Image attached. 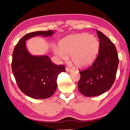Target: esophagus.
Segmentation results:
<instances>
[{
    "instance_id": "esophagus-1",
    "label": "esophagus",
    "mask_w": 130,
    "mask_h": 130,
    "mask_svg": "<svg viewBox=\"0 0 130 130\" xmlns=\"http://www.w3.org/2000/svg\"><path fill=\"white\" fill-rule=\"evenodd\" d=\"M66 70L67 72H71L72 71L71 68H70L69 67H67L66 68Z\"/></svg>"
}]
</instances>
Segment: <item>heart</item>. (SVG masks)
<instances>
[{
    "label": "heart",
    "mask_w": 130,
    "mask_h": 130,
    "mask_svg": "<svg viewBox=\"0 0 130 130\" xmlns=\"http://www.w3.org/2000/svg\"><path fill=\"white\" fill-rule=\"evenodd\" d=\"M60 50L55 53L63 59L70 55L72 61L77 67L86 68L95 61L99 52L100 43L93 35L81 34L72 35L62 39L58 42Z\"/></svg>",
    "instance_id": "b5f03b06"
}]
</instances>
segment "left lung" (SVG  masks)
Wrapping results in <instances>:
<instances>
[{"label": "left lung", "instance_id": "left-lung-1", "mask_svg": "<svg viewBox=\"0 0 130 130\" xmlns=\"http://www.w3.org/2000/svg\"><path fill=\"white\" fill-rule=\"evenodd\" d=\"M96 33L100 41L99 54L91 66L80 71L77 84L80 93L88 97L101 95L111 88L119 63L115 44L100 31Z\"/></svg>", "mask_w": 130, "mask_h": 130}]
</instances>
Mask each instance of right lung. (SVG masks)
<instances>
[{
  "label": "right lung",
  "mask_w": 130,
  "mask_h": 130,
  "mask_svg": "<svg viewBox=\"0 0 130 130\" xmlns=\"http://www.w3.org/2000/svg\"><path fill=\"white\" fill-rule=\"evenodd\" d=\"M52 30L36 31L26 34L15 45L12 54V69L18 87L34 99H46L57 88L58 74L66 72V66L56 65L46 55H31L26 48V41L36 36H50Z\"/></svg>",
  "instance_id": "add662e5"
}]
</instances>
